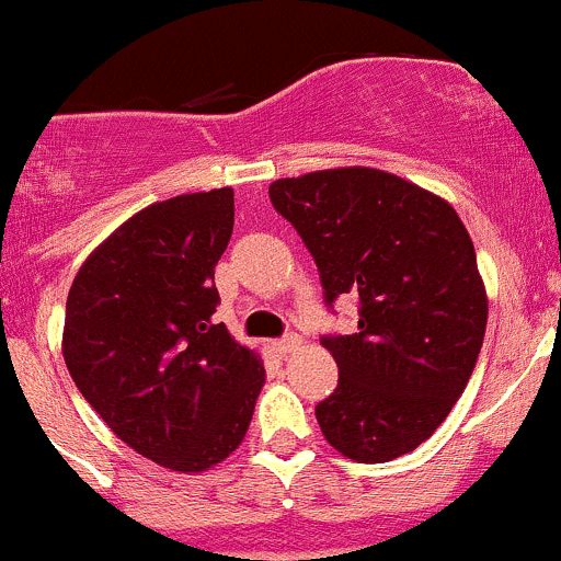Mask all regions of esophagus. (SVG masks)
<instances>
[{
	"mask_svg": "<svg viewBox=\"0 0 561 561\" xmlns=\"http://www.w3.org/2000/svg\"><path fill=\"white\" fill-rule=\"evenodd\" d=\"M299 345H302V337H299V334H286V337H280L278 343H275V348H278V354H291Z\"/></svg>",
	"mask_w": 561,
	"mask_h": 561,
	"instance_id": "34e87169",
	"label": "esophagus"
}]
</instances>
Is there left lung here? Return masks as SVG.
<instances>
[{"mask_svg": "<svg viewBox=\"0 0 561 561\" xmlns=\"http://www.w3.org/2000/svg\"><path fill=\"white\" fill-rule=\"evenodd\" d=\"M270 199L313 253L327 305L359 297V329L321 337L340 369L316 405L323 437L365 465L410 454L451 413L486 334L465 224L443 196L373 167L280 178Z\"/></svg>", "mask_w": 561, "mask_h": 561, "instance_id": "1", "label": "left lung"}]
</instances>
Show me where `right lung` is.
Segmentation results:
<instances>
[{
	"mask_svg": "<svg viewBox=\"0 0 561 561\" xmlns=\"http://www.w3.org/2000/svg\"><path fill=\"white\" fill-rule=\"evenodd\" d=\"M234 192L181 194L121 224L67 297L61 351L80 394L146 459L202 472L245 437L264 365L213 321Z\"/></svg>",
	"mask_w": 561,
	"mask_h": 561,
	"instance_id": "right-lung-1",
	"label": "right lung"
}]
</instances>
